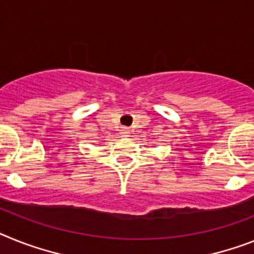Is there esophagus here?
<instances>
[{
  "label": "esophagus",
  "instance_id": "1",
  "mask_svg": "<svg viewBox=\"0 0 254 254\" xmlns=\"http://www.w3.org/2000/svg\"><path fill=\"white\" fill-rule=\"evenodd\" d=\"M129 133H130V131H129L127 127H123V129H121V135H123V137H127Z\"/></svg>",
  "mask_w": 254,
  "mask_h": 254
}]
</instances>
